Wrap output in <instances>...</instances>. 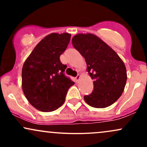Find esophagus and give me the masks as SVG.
<instances>
[{"label":"esophagus","instance_id":"34e87169","mask_svg":"<svg viewBox=\"0 0 147 147\" xmlns=\"http://www.w3.org/2000/svg\"><path fill=\"white\" fill-rule=\"evenodd\" d=\"M80 78H81V75H78L77 76V77H75V80H76V82H77V83L79 82V80L80 79Z\"/></svg>","mask_w":147,"mask_h":147}]
</instances>
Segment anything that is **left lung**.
<instances>
[{"instance_id": "8db88e82", "label": "left lung", "mask_w": 147, "mask_h": 147, "mask_svg": "<svg viewBox=\"0 0 147 147\" xmlns=\"http://www.w3.org/2000/svg\"><path fill=\"white\" fill-rule=\"evenodd\" d=\"M74 48L85 59L87 71L93 79L94 89L85 95L88 105L103 109L112 105L122 95L127 74L125 65L115 52L92 34H78L73 36Z\"/></svg>"}]
</instances>
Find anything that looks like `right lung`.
<instances>
[{
	"mask_svg": "<svg viewBox=\"0 0 147 147\" xmlns=\"http://www.w3.org/2000/svg\"><path fill=\"white\" fill-rule=\"evenodd\" d=\"M71 34L52 33L36 45L22 68V88L28 102L37 110L51 112L63 105L69 88L75 83L64 75L67 68L60 55Z\"/></svg>",
	"mask_w": 147,
	"mask_h": 147,
	"instance_id": "obj_1",
	"label": "right lung"
}]
</instances>
